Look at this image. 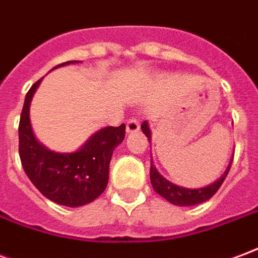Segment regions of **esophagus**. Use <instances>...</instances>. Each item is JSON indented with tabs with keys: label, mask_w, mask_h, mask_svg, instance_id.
Masks as SVG:
<instances>
[{
	"label": "esophagus",
	"mask_w": 258,
	"mask_h": 258,
	"mask_svg": "<svg viewBox=\"0 0 258 258\" xmlns=\"http://www.w3.org/2000/svg\"><path fill=\"white\" fill-rule=\"evenodd\" d=\"M140 130V123L135 120V118H131L127 121V125H125V131H127V134H134Z\"/></svg>",
	"instance_id": "esophagus-1"
}]
</instances>
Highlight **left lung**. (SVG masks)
Listing matches in <instances>:
<instances>
[{
	"label": "left lung",
	"mask_w": 258,
	"mask_h": 258,
	"mask_svg": "<svg viewBox=\"0 0 258 258\" xmlns=\"http://www.w3.org/2000/svg\"><path fill=\"white\" fill-rule=\"evenodd\" d=\"M141 130L142 133L148 137V141L149 144L152 142V131L151 127H149V123L148 121H144L142 125H141ZM232 159L228 163L225 171L222 174L220 178H217L214 182L206 185V186H200V188H186V186H181V185H177L168 181L167 178H164L162 174L157 171L156 166H155V162H153V157H151V182L153 189L156 194H159L160 196H163L164 199L170 202L171 205L179 206V207H188V206H196L203 203L206 200H209L216 194L217 190L220 189V186L224 182V179L227 177V174L229 173V168H231V164H232Z\"/></svg>",
	"instance_id": "1"
}]
</instances>
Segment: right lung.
Returning <instances> with one entry per match:
<instances>
[{"instance_id": "right-lung-1", "label": "right lung", "mask_w": 258, "mask_h": 258, "mask_svg": "<svg viewBox=\"0 0 258 258\" xmlns=\"http://www.w3.org/2000/svg\"><path fill=\"white\" fill-rule=\"evenodd\" d=\"M80 63L69 60L53 69ZM52 69V70H53ZM38 80L26 94L19 123V156L33 185L47 199L66 207L88 205L106 189L113 151L124 140L125 125L103 127L77 151L55 152L37 140L30 121V105L41 84Z\"/></svg>"}]
</instances>
